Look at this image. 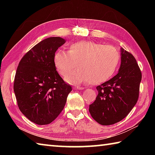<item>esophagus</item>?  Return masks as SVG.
Masks as SVG:
<instances>
[{"mask_svg":"<svg viewBox=\"0 0 155 155\" xmlns=\"http://www.w3.org/2000/svg\"><path fill=\"white\" fill-rule=\"evenodd\" d=\"M74 90H83V87H79V86H75L74 87Z\"/></svg>","mask_w":155,"mask_h":155,"instance_id":"1","label":"esophagus"}]
</instances>
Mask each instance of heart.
<instances>
[{"instance_id": "heart-1", "label": "heart", "mask_w": 155, "mask_h": 155, "mask_svg": "<svg viewBox=\"0 0 155 155\" xmlns=\"http://www.w3.org/2000/svg\"><path fill=\"white\" fill-rule=\"evenodd\" d=\"M120 60V53L115 47L87 40L71 44L68 52L58 50L53 57L54 67L63 77L74 67V62L78 63V69L66 75L67 82L87 81L91 85L109 80L116 70Z\"/></svg>"}]
</instances>
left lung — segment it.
Listing matches in <instances>:
<instances>
[{
    "label": "left lung",
    "mask_w": 155,
    "mask_h": 155,
    "mask_svg": "<svg viewBox=\"0 0 155 155\" xmlns=\"http://www.w3.org/2000/svg\"><path fill=\"white\" fill-rule=\"evenodd\" d=\"M141 72L135 58L121 48V65L117 74L96 87L98 91L89 111L100 124L107 126L121 121L137 103Z\"/></svg>",
    "instance_id": "1"
}]
</instances>
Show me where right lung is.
Masks as SVG:
<instances>
[{"label":"right lung","instance_id":"right-lung-1","mask_svg":"<svg viewBox=\"0 0 155 155\" xmlns=\"http://www.w3.org/2000/svg\"><path fill=\"white\" fill-rule=\"evenodd\" d=\"M65 42L59 37L41 41L23 56L17 68L14 91L18 106L38 125L48 124L58 117L72 91L53 63L54 54Z\"/></svg>","mask_w":155,"mask_h":155}]
</instances>
